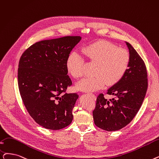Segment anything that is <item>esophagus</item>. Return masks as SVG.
<instances>
[{"mask_svg": "<svg viewBox=\"0 0 159 159\" xmlns=\"http://www.w3.org/2000/svg\"><path fill=\"white\" fill-rule=\"evenodd\" d=\"M88 94H89V95H90L91 96H92L93 98H95V95H94L93 93H88Z\"/></svg>", "mask_w": 159, "mask_h": 159, "instance_id": "34e87169", "label": "esophagus"}]
</instances>
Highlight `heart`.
I'll return each mask as SVG.
<instances>
[{"label": "heart", "instance_id": "b5f03b06", "mask_svg": "<svg viewBox=\"0 0 159 159\" xmlns=\"http://www.w3.org/2000/svg\"><path fill=\"white\" fill-rule=\"evenodd\" d=\"M84 53L92 62L96 64L93 77L79 81L77 88L83 92H93L102 88L107 83H118L125 75L130 64L128 51L109 41L101 40L86 47ZM67 69L73 77L79 79L84 75L82 59L80 55L73 52L69 55Z\"/></svg>", "mask_w": 159, "mask_h": 159}]
</instances>
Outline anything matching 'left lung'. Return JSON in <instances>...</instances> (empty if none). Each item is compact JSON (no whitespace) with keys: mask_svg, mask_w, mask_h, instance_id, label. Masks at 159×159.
<instances>
[{"mask_svg":"<svg viewBox=\"0 0 159 159\" xmlns=\"http://www.w3.org/2000/svg\"><path fill=\"white\" fill-rule=\"evenodd\" d=\"M130 55L127 71L120 81L109 88L107 93L116 98L107 100L100 93L93 111L97 127L107 131L120 130L133 120L139 112L148 89V74L143 60L125 41Z\"/></svg>","mask_w":159,"mask_h":159,"instance_id":"1","label":"left lung"}]
</instances>
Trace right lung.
I'll return each instance as SVG.
<instances>
[{"mask_svg":"<svg viewBox=\"0 0 159 159\" xmlns=\"http://www.w3.org/2000/svg\"><path fill=\"white\" fill-rule=\"evenodd\" d=\"M80 36L38 41L22 54L19 62L18 86L24 105L37 123L59 130L72 122L77 93H65L72 84L67 58Z\"/></svg>","mask_w":159,"mask_h":159,"instance_id":"obj_1","label":"right lung"}]
</instances>
